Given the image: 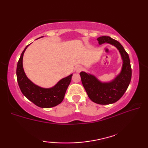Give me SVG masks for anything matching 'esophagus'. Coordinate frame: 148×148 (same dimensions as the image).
Returning a JSON list of instances; mask_svg holds the SVG:
<instances>
[{
	"mask_svg": "<svg viewBox=\"0 0 148 148\" xmlns=\"http://www.w3.org/2000/svg\"><path fill=\"white\" fill-rule=\"evenodd\" d=\"M81 70H82V67H81V66H77V67H76L75 71L77 73H80L81 71Z\"/></svg>",
	"mask_w": 148,
	"mask_h": 148,
	"instance_id": "esophagus-1",
	"label": "esophagus"
}]
</instances>
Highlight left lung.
Here are the masks:
<instances>
[{"instance_id":"8db88e82","label":"left lung","mask_w":148,"mask_h":148,"mask_svg":"<svg viewBox=\"0 0 148 148\" xmlns=\"http://www.w3.org/2000/svg\"><path fill=\"white\" fill-rule=\"evenodd\" d=\"M99 45L110 44L116 47L122 60L121 71L110 81H101L93 74L85 71L80 73L81 81L87 95L92 101L100 105H108L116 102L123 96L132 79V68L129 55L123 46L109 36L97 38Z\"/></svg>"}]
</instances>
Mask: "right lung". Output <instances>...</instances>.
Returning a JSON list of instances; mask_svg holds the SVG:
<instances>
[{"label": "right lung", "instance_id": "add662e5", "mask_svg": "<svg viewBox=\"0 0 148 148\" xmlns=\"http://www.w3.org/2000/svg\"><path fill=\"white\" fill-rule=\"evenodd\" d=\"M29 46V45L21 53L17 63L16 78L21 91L28 99L39 108H50L56 106L63 100L65 92L71 81L73 73L61 79L54 86L49 88H44L35 84L27 77L23 65V55Z\"/></svg>", "mask_w": 148, "mask_h": 148}]
</instances>
